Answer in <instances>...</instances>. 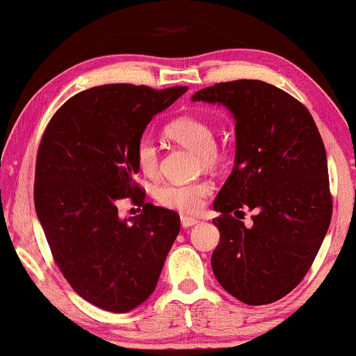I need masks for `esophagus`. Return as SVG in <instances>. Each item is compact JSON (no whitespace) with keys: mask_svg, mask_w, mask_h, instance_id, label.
I'll return each instance as SVG.
<instances>
[{"mask_svg":"<svg viewBox=\"0 0 356 356\" xmlns=\"http://www.w3.org/2000/svg\"><path fill=\"white\" fill-rule=\"evenodd\" d=\"M195 225H198V219H195V218H190V216H181V227H191V226H195Z\"/></svg>","mask_w":356,"mask_h":356,"instance_id":"34e87169","label":"esophagus"}]
</instances>
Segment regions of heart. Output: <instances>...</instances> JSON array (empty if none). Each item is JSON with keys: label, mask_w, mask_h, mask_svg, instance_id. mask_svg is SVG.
<instances>
[{"label": "heart", "mask_w": 356, "mask_h": 356, "mask_svg": "<svg viewBox=\"0 0 356 356\" xmlns=\"http://www.w3.org/2000/svg\"><path fill=\"white\" fill-rule=\"evenodd\" d=\"M175 142L181 143L183 147L190 148L203 158L204 165H214L218 161L219 153L214 148V131L211 125L204 120L195 117H183L171 122L166 129ZM135 161L138 168L147 177H153L158 171V148L150 135H143L135 147ZM211 191V185L208 181H196L190 185H178V183H165L158 186L155 198L158 203L168 209H175L179 213H198L204 203V198Z\"/></svg>", "instance_id": "b5f03b06"}]
</instances>
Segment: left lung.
<instances>
[{
    "instance_id": "left-lung-1",
    "label": "left lung",
    "mask_w": 356,
    "mask_h": 356,
    "mask_svg": "<svg viewBox=\"0 0 356 356\" xmlns=\"http://www.w3.org/2000/svg\"><path fill=\"white\" fill-rule=\"evenodd\" d=\"M191 100L222 105L236 122L234 168L213 203V272L244 304H272L300 284L330 226L322 137L299 100L262 81L221 82ZM243 209L257 211L251 228L235 219Z\"/></svg>"
}]
</instances>
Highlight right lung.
I'll return each mask as SVG.
<instances>
[{"label": "right lung", "instance_id": "right-lung-1", "mask_svg": "<svg viewBox=\"0 0 356 356\" xmlns=\"http://www.w3.org/2000/svg\"><path fill=\"white\" fill-rule=\"evenodd\" d=\"M188 90L108 84L69 99L44 131L34 206L57 267L82 299L124 314L155 291L179 216L145 203L135 147L156 113ZM143 205L122 220L118 199Z\"/></svg>", "mask_w": 356, "mask_h": 356}]
</instances>
